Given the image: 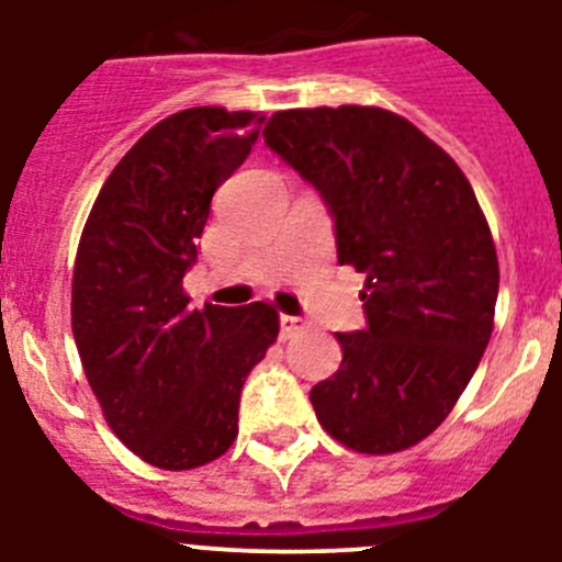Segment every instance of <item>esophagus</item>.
<instances>
[{"label": "esophagus", "mask_w": 562, "mask_h": 562, "mask_svg": "<svg viewBox=\"0 0 562 562\" xmlns=\"http://www.w3.org/2000/svg\"><path fill=\"white\" fill-rule=\"evenodd\" d=\"M306 329V321L304 317H295V315H281V337L290 340V337L301 335Z\"/></svg>", "instance_id": "obj_1"}]
</instances>
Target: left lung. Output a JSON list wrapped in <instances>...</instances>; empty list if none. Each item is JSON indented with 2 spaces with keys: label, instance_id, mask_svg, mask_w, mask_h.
<instances>
[{
  "label": "left lung",
  "instance_id": "obj_1",
  "mask_svg": "<svg viewBox=\"0 0 562 562\" xmlns=\"http://www.w3.org/2000/svg\"><path fill=\"white\" fill-rule=\"evenodd\" d=\"M265 143L335 220L337 261L366 276V329L337 331L340 369L310 391L357 453H400L439 428L493 335L498 256L445 148L376 106L276 112Z\"/></svg>",
  "mask_w": 562,
  "mask_h": 562
}]
</instances>
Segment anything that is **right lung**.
Returning <instances> with one entry per match:
<instances>
[{"instance_id": "obj_1", "label": "right lung", "mask_w": 562, "mask_h": 562, "mask_svg": "<svg viewBox=\"0 0 562 562\" xmlns=\"http://www.w3.org/2000/svg\"><path fill=\"white\" fill-rule=\"evenodd\" d=\"M265 114L196 106L126 151L98 193L72 272V335L114 436L160 470L227 453L238 396L278 337V312L191 310L182 278L196 261L216 188L247 160Z\"/></svg>"}]
</instances>
